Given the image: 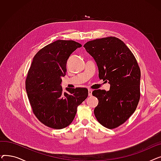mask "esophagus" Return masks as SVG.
Returning a JSON list of instances; mask_svg holds the SVG:
<instances>
[{
  "label": "esophagus",
  "mask_w": 161,
  "mask_h": 161,
  "mask_svg": "<svg viewBox=\"0 0 161 161\" xmlns=\"http://www.w3.org/2000/svg\"><path fill=\"white\" fill-rule=\"evenodd\" d=\"M92 90L91 89H88V95L90 97V96H92Z\"/></svg>",
  "instance_id": "1"
}]
</instances>
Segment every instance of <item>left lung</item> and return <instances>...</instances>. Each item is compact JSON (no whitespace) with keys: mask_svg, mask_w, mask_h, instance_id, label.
Here are the masks:
<instances>
[{"mask_svg":"<svg viewBox=\"0 0 161 161\" xmlns=\"http://www.w3.org/2000/svg\"><path fill=\"white\" fill-rule=\"evenodd\" d=\"M94 58L100 80L110 89L95 90L98 100L94 109L97 121L112 129L123 124L136 110L140 97V69L136 58L120 39L109 36L87 42L83 46Z\"/></svg>","mask_w":161,"mask_h":161,"instance_id":"1","label":"left lung"}]
</instances>
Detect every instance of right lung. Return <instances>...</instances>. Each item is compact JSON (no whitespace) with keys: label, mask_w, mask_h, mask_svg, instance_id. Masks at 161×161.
<instances>
[{"label":"right lung","mask_w":161,"mask_h":161,"mask_svg":"<svg viewBox=\"0 0 161 161\" xmlns=\"http://www.w3.org/2000/svg\"><path fill=\"white\" fill-rule=\"evenodd\" d=\"M81 44L58 40L37 52L25 80V88L33 114L44 125L62 129L74 120L77 108L88 97L86 88H66L63 92L61 77L66 72L70 55Z\"/></svg>","instance_id":"1"}]
</instances>
